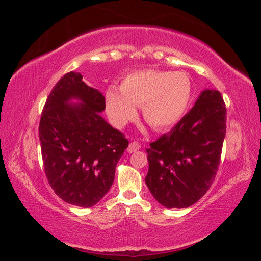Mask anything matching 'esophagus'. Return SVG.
<instances>
[{"instance_id": "obj_1", "label": "esophagus", "mask_w": 261, "mask_h": 261, "mask_svg": "<svg viewBox=\"0 0 261 261\" xmlns=\"http://www.w3.org/2000/svg\"><path fill=\"white\" fill-rule=\"evenodd\" d=\"M140 149V145H139V142H137V141H132V142H130V145H129V147H127V152H135V151H137V150H139Z\"/></svg>"}]
</instances>
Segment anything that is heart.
I'll return each mask as SVG.
<instances>
[{"label": "heart", "mask_w": 261, "mask_h": 261, "mask_svg": "<svg viewBox=\"0 0 261 261\" xmlns=\"http://www.w3.org/2000/svg\"><path fill=\"white\" fill-rule=\"evenodd\" d=\"M120 92L107 93L109 115L115 124L124 125L142 107L147 123L157 130L175 125L186 112L192 95L190 77L181 71L140 70L127 74Z\"/></svg>", "instance_id": "b5f03b06"}]
</instances>
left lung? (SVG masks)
<instances>
[{
	"label": "left lung",
	"instance_id": "obj_1",
	"mask_svg": "<svg viewBox=\"0 0 261 261\" xmlns=\"http://www.w3.org/2000/svg\"><path fill=\"white\" fill-rule=\"evenodd\" d=\"M225 122L221 93L205 90L173 129L150 143L146 184L158 203L184 208L204 196L218 173Z\"/></svg>",
	"mask_w": 261,
	"mask_h": 261
}]
</instances>
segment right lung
I'll list each match as a JSON object with an SVG mask.
<instances>
[{"mask_svg":"<svg viewBox=\"0 0 261 261\" xmlns=\"http://www.w3.org/2000/svg\"><path fill=\"white\" fill-rule=\"evenodd\" d=\"M83 105L73 106L70 98ZM105 97L69 71L60 79L43 107L39 139L49 185L66 203L95 205L112 186L116 164L129 146L121 131L99 115Z\"/></svg>","mask_w":261,"mask_h":261,"instance_id":"add662e5","label":"right lung"}]
</instances>
